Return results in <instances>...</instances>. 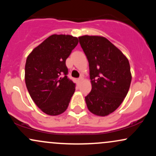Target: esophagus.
I'll use <instances>...</instances> for the list:
<instances>
[{
	"label": "esophagus",
	"instance_id": "esophagus-1",
	"mask_svg": "<svg viewBox=\"0 0 156 156\" xmlns=\"http://www.w3.org/2000/svg\"><path fill=\"white\" fill-rule=\"evenodd\" d=\"M82 80H83V78H82V77H80V78H78V80H78V83H79V82L81 81Z\"/></svg>",
	"mask_w": 156,
	"mask_h": 156
}]
</instances>
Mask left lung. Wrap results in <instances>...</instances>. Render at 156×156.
I'll use <instances>...</instances> for the list:
<instances>
[{
    "instance_id": "1",
    "label": "left lung",
    "mask_w": 156,
    "mask_h": 156,
    "mask_svg": "<svg viewBox=\"0 0 156 156\" xmlns=\"http://www.w3.org/2000/svg\"><path fill=\"white\" fill-rule=\"evenodd\" d=\"M89 66L92 90L85 97L87 108L98 116L108 115L126 97L131 82L128 58L106 38L78 37Z\"/></svg>"
}]
</instances>
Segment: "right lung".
<instances>
[{"mask_svg":"<svg viewBox=\"0 0 156 156\" xmlns=\"http://www.w3.org/2000/svg\"><path fill=\"white\" fill-rule=\"evenodd\" d=\"M78 43L73 36L51 35L27 58V89L35 104L48 115L65 112L76 90V83L67 77L66 59Z\"/></svg>","mask_w":156,"mask_h":156,"instance_id":"add662e5","label":"right lung"}]
</instances>
